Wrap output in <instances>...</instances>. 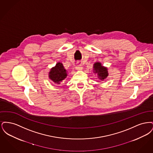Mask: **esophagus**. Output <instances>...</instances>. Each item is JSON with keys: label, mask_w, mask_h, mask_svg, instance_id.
I'll use <instances>...</instances> for the list:
<instances>
[{"label": "esophagus", "mask_w": 153, "mask_h": 153, "mask_svg": "<svg viewBox=\"0 0 153 153\" xmlns=\"http://www.w3.org/2000/svg\"><path fill=\"white\" fill-rule=\"evenodd\" d=\"M75 69H76V70H77V71H81L82 69V68L81 65H79L75 67Z\"/></svg>", "instance_id": "1"}]
</instances>
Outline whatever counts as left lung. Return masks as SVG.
I'll return each mask as SVG.
<instances>
[{"label": "left lung", "instance_id": "1", "mask_svg": "<svg viewBox=\"0 0 153 153\" xmlns=\"http://www.w3.org/2000/svg\"><path fill=\"white\" fill-rule=\"evenodd\" d=\"M94 73L97 74V77L100 80L105 79L108 76V69L106 67L102 65L100 62H97L94 64Z\"/></svg>", "mask_w": 153, "mask_h": 153}]
</instances>
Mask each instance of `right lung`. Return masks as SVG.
<instances>
[{
  "label": "right lung",
  "instance_id": "add662e5",
  "mask_svg": "<svg viewBox=\"0 0 153 153\" xmlns=\"http://www.w3.org/2000/svg\"><path fill=\"white\" fill-rule=\"evenodd\" d=\"M67 76V72L63 64L61 62L56 64L53 67L49 73V79L54 83L59 84L61 82L64 80Z\"/></svg>",
  "mask_w": 153,
  "mask_h": 153
}]
</instances>
